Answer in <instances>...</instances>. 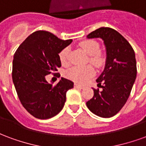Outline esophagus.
I'll list each match as a JSON object with an SVG mask.
<instances>
[{
	"label": "esophagus",
	"instance_id": "esophagus-1",
	"mask_svg": "<svg viewBox=\"0 0 146 146\" xmlns=\"http://www.w3.org/2000/svg\"><path fill=\"white\" fill-rule=\"evenodd\" d=\"M74 88H75L83 89L84 88V86L80 85V84H74Z\"/></svg>",
	"mask_w": 146,
	"mask_h": 146
}]
</instances>
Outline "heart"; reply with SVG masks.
I'll return each instance as SVG.
<instances>
[{"label":"heart","mask_w":146,"mask_h":146,"mask_svg":"<svg viewBox=\"0 0 146 146\" xmlns=\"http://www.w3.org/2000/svg\"><path fill=\"white\" fill-rule=\"evenodd\" d=\"M80 47L89 55L90 63L96 67H101L105 63V57L99 52V44L94 40H85L80 43ZM69 51L68 47L64 48L58 54L59 60L63 66L69 63ZM95 74V70L91 66L84 67L74 66L67 70L65 75L67 78L77 83H85Z\"/></svg>","instance_id":"heart-1"}]
</instances>
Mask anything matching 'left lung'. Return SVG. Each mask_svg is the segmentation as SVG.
Listing matches in <instances>:
<instances>
[{
  "label": "left lung",
  "mask_w": 146,
  "mask_h": 146,
  "mask_svg": "<svg viewBox=\"0 0 146 146\" xmlns=\"http://www.w3.org/2000/svg\"><path fill=\"white\" fill-rule=\"evenodd\" d=\"M87 37L103 40L106 61L104 70L96 80L102 91L93 88L94 96L86 104L95 115L112 117L125 105L136 79L135 51L129 42L112 28L101 27Z\"/></svg>",
  "instance_id": "1"
}]
</instances>
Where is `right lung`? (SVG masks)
I'll list each match as a JSON object with an SVG mask.
<instances>
[{"mask_svg":"<svg viewBox=\"0 0 146 146\" xmlns=\"http://www.w3.org/2000/svg\"><path fill=\"white\" fill-rule=\"evenodd\" d=\"M72 41L38 30L30 34L15 53V88L23 107L36 118L46 119L56 116L65 105L67 91L73 88V82L63 77L54 86L45 78L51 73L55 74L61 66L59 52Z\"/></svg>","mask_w":146,"mask_h":146,"instance_id":"add662e5","label":"right lung"}]
</instances>
